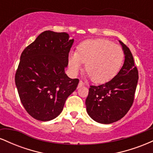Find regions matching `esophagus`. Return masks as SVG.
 Masks as SVG:
<instances>
[{
	"label": "esophagus",
	"mask_w": 153,
	"mask_h": 153,
	"mask_svg": "<svg viewBox=\"0 0 153 153\" xmlns=\"http://www.w3.org/2000/svg\"><path fill=\"white\" fill-rule=\"evenodd\" d=\"M83 85H85V83H84L82 80H80V82H79V83H78V87L83 86Z\"/></svg>",
	"instance_id": "1"
}]
</instances>
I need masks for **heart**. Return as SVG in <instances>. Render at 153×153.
I'll return each mask as SVG.
<instances>
[{
	"label": "heart",
	"instance_id": "obj_1",
	"mask_svg": "<svg viewBox=\"0 0 153 153\" xmlns=\"http://www.w3.org/2000/svg\"><path fill=\"white\" fill-rule=\"evenodd\" d=\"M124 57V51L107 39H89L78 47V52H71L68 65L73 74H78L84 63L88 75L96 83L109 81L118 73Z\"/></svg>",
	"mask_w": 153,
	"mask_h": 153
}]
</instances>
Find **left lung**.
<instances>
[{
    "label": "left lung",
    "mask_w": 153,
    "mask_h": 153,
    "mask_svg": "<svg viewBox=\"0 0 153 153\" xmlns=\"http://www.w3.org/2000/svg\"><path fill=\"white\" fill-rule=\"evenodd\" d=\"M119 42L125 55L122 68L110 81L97 86L91 85L85 100L88 115L101 124H111L121 119L134 102L138 70L129 47Z\"/></svg>",
    "instance_id": "obj_1"
}]
</instances>
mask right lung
I'll list each match as a JSON object with an SVG mask.
<instances>
[{
    "label": "right lung",
    "mask_w": 153,
    "mask_h": 153,
    "mask_svg": "<svg viewBox=\"0 0 153 153\" xmlns=\"http://www.w3.org/2000/svg\"><path fill=\"white\" fill-rule=\"evenodd\" d=\"M73 42L65 32L45 31L22 52L15 82L21 102L35 119L56 118L78 86V79L65 73Z\"/></svg>",
    "instance_id": "right-lung-1"
}]
</instances>
